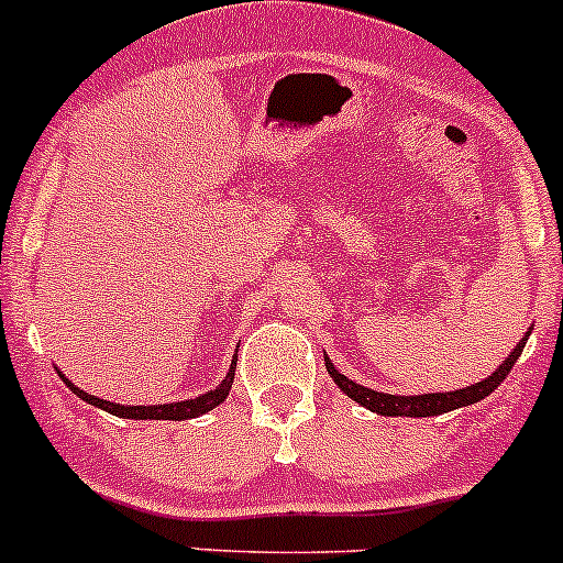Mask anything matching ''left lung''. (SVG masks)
Returning <instances> with one entry per match:
<instances>
[{"instance_id": "left-lung-1", "label": "left lung", "mask_w": 563, "mask_h": 563, "mask_svg": "<svg viewBox=\"0 0 563 563\" xmlns=\"http://www.w3.org/2000/svg\"><path fill=\"white\" fill-rule=\"evenodd\" d=\"M523 346H526V339L518 341V346L509 352L507 361H504L501 366H498L494 374L488 376V379L477 382V385H472V387H463V390L426 393V396H390V393L368 390V387L357 385V382L346 379L344 374H339V371L333 368V363H330L328 357H324V366H328V374L333 376V382L341 387V390L346 393V396L355 398L361 407L376 411V415H385V417H431V415H444V411L468 407V404H477V401H483L485 396H490V393H494L496 387L501 385L504 379H507V374L512 371L515 361H518L520 352H523Z\"/></svg>"}]
</instances>
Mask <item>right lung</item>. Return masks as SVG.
Instances as JSON below:
<instances>
[{
    "mask_svg": "<svg viewBox=\"0 0 563 563\" xmlns=\"http://www.w3.org/2000/svg\"><path fill=\"white\" fill-rule=\"evenodd\" d=\"M235 361H239V357H233V366H230L228 376H224L222 385H219L217 390L206 393V396L189 398V401H181V404H159V407H121V404L102 401V398L89 396V393H84L80 387H75L65 374H59V376L65 379V385L75 393V396L84 398V401H89L91 407H100V409L110 411V415H115V417H126V420H189V417L206 415V411L219 407V404L228 398L230 387H233V379H235Z\"/></svg>",
    "mask_w": 563,
    "mask_h": 563,
    "instance_id": "1",
    "label": "right lung"
}]
</instances>
